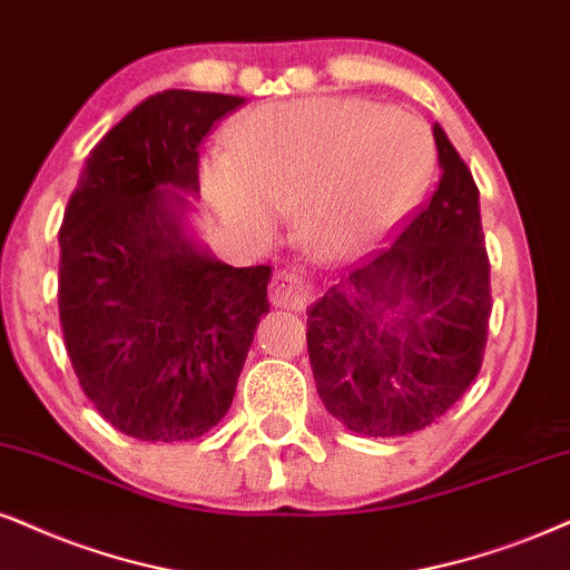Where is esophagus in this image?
<instances>
[{"mask_svg":"<svg viewBox=\"0 0 570 570\" xmlns=\"http://www.w3.org/2000/svg\"><path fill=\"white\" fill-rule=\"evenodd\" d=\"M271 299L276 307L302 313L313 299V286H309V278L302 271H281L271 284Z\"/></svg>","mask_w":570,"mask_h":570,"instance_id":"34e87169","label":"esophagus"}]
</instances>
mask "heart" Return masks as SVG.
Masks as SVG:
<instances>
[{"label": "heart", "mask_w": 570, "mask_h": 570, "mask_svg": "<svg viewBox=\"0 0 570 570\" xmlns=\"http://www.w3.org/2000/svg\"><path fill=\"white\" fill-rule=\"evenodd\" d=\"M436 149L413 115L368 99H294L255 110L234 155L205 165L213 205L244 234L273 232L297 213L305 244L323 257L379 247L421 205Z\"/></svg>", "instance_id": "b5f03b06"}]
</instances>
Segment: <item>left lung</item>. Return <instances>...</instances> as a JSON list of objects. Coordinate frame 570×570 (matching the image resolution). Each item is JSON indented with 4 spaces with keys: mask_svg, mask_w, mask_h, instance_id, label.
<instances>
[{
    "mask_svg": "<svg viewBox=\"0 0 570 570\" xmlns=\"http://www.w3.org/2000/svg\"><path fill=\"white\" fill-rule=\"evenodd\" d=\"M442 178L397 242L307 307L323 405L363 436H405L442 417L479 376L492 289L479 189L434 124Z\"/></svg>",
    "mask_w": 570,
    "mask_h": 570,
    "instance_id": "8db88e82",
    "label": "left lung"
}]
</instances>
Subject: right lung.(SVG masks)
<instances>
[{"label": "right lung", "instance_id": "1", "mask_svg": "<svg viewBox=\"0 0 570 570\" xmlns=\"http://www.w3.org/2000/svg\"><path fill=\"white\" fill-rule=\"evenodd\" d=\"M239 105L153 94L91 149L65 207V350L99 415L141 442H186L220 423L271 309V265L234 268L189 232L199 141Z\"/></svg>", "mask_w": 570, "mask_h": 570}]
</instances>
